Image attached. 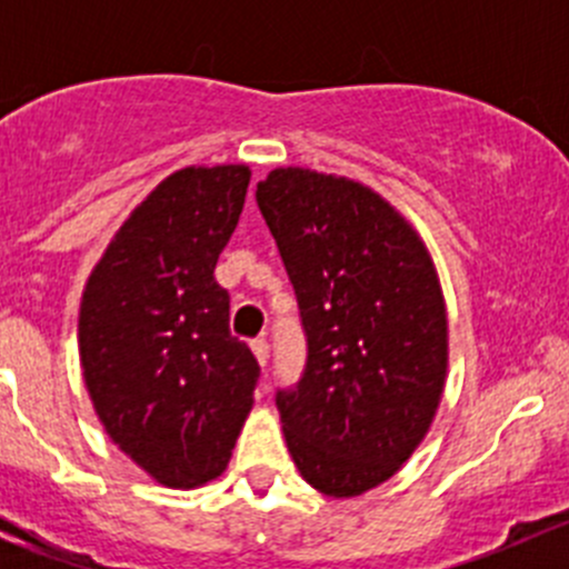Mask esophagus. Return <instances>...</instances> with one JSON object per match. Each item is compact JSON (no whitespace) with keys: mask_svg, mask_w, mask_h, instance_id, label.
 Returning a JSON list of instances; mask_svg holds the SVG:
<instances>
[{"mask_svg":"<svg viewBox=\"0 0 569 569\" xmlns=\"http://www.w3.org/2000/svg\"><path fill=\"white\" fill-rule=\"evenodd\" d=\"M250 349H252V355L258 358V363L267 366V360H269V341H267V338H252Z\"/></svg>","mask_w":569,"mask_h":569,"instance_id":"esophagus-1","label":"esophagus"}]
</instances>
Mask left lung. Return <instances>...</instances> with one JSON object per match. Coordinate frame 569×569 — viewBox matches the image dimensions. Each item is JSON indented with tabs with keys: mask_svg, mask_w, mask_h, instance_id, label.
I'll use <instances>...</instances> for the list:
<instances>
[{
	"mask_svg": "<svg viewBox=\"0 0 569 569\" xmlns=\"http://www.w3.org/2000/svg\"><path fill=\"white\" fill-rule=\"evenodd\" d=\"M258 209L295 286L308 341L274 396L302 479L352 498L391 479L429 432L449 366V321L421 237L386 198L343 176L278 168Z\"/></svg>",
	"mask_w": 569,
	"mask_h": 569,
	"instance_id": "left-lung-1",
	"label": "left lung"
}]
</instances>
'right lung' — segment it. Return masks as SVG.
I'll use <instances>...</instances> for the list:
<instances>
[{
	"instance_id": "add662e5",
	"label": "right lung",
	"mask_w": 569,
	"mask_h": 569,
	"mask_svg": "<svg viewBox=\"0 0 569 569\" xmlns=\"http://www.w3.org/2000/svg\"><path fill=\"white\" fill-rule=\"evenodd\" d=\"M250 168H183L120 226L79 308L84 386L107 435L159 485L226 470L261 369L231 336L214 280L248 194Z\"/></svg>"
}]
</instances>
